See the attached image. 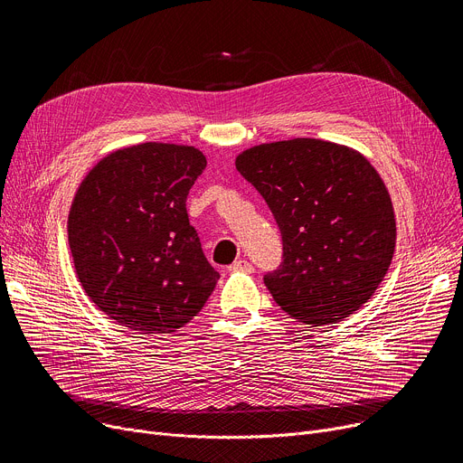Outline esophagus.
<instances>
[{
  "label": "esophagus",
  "instance_id": "1",
  "mask_svg": "<svg viewBox=\"0 0 463 463\" xmlns=\"http://www.w3.org/2000/svg\"><path fill=\"white\" fill-rule=\"evenodd\" d=\"M231 270H241V272H253V264L246 259H236L231 264Z\"/></svg>",
  "mask_w": 463,
  "mask_h": 463
}]
</instances>
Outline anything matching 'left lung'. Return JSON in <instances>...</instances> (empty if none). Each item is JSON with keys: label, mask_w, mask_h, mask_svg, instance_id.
I'll use <instances>...</instances> for the list:
<instances>
[{"label": "left lung", "mask_w": 463, "mask_h": 463, "mask_svg": "<svg viewBox=\"0 0 463 463\" xmlns=\"http://www.w3.org/2000/svg\"><path fill=\"white\" fill-rule=\"evenodd\" d=\"M236 168L281 232V264L264 274L276 304L313 326L366 304L396 244L391 194L372 163L345 146L295 138L246 150Z\"/></svg>", "instance_id": "1"}]
</instances>
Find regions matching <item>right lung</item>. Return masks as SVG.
I'll return each mask as SVG.
<instances>
[{"instance_id": "right-lung-1", "label": "right lung", "mask_w": 463, "mask_h": 463, "mask_svg": "<svg viewBox=\"0 0 463 463\" xmlns=\"http://www.w3.org/2000/svg\"><path fill=\"white\" fill-rule=\"evenodd\" d=\"M206 157L146 142L93 166L69 213V248L90 300L138 334H170L197 315L219 279L185 201Z\"/></svg>"}]
</instances>
